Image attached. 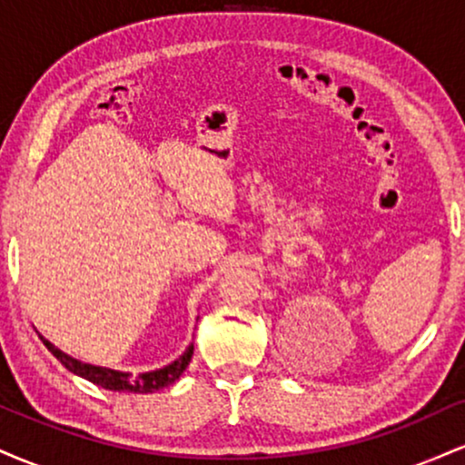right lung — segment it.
<instances>
[{
    "label": "right lung",
    "instance_id": "add662e5",
    "mask_svg": "<svg viewBox=\"0 0 465 465\" xmlns=\"http://www.w3.org/2000/svg\"><path fill=\"white\" fill-rule=\"evenodd\" d=\"M44 343L69 371L78 373V376H83L84 381L94 382V385L103 389H109V391H129V393H153L163 387H170L181 373L185 371V367H188L192 361V354H194V345H190V348L183 351L181 359L170 362V365H165L163 370H154V371L140 373V376H131V373H124V371L106 370V367L87 365V362H80L76 359H72V356L63 354V351L54 348L50 341L44 339Z\"/></svg>",
    "mask_w": 465,
    "mask_h": 465
}]
</instances>
